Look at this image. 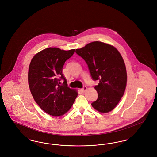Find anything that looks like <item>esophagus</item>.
<instances>
[{"mask_svg":"<svg viewBox=\"0 0 157 157\" xmlns=\"http://www.w3.org/2000/svg\"><path fill=\"white\" fill-rule=\"evenodd\" d=\"M87 90V87L86 86H84L82 88H81V91H82V92H85L86 90Z\"/></svg>","mask_w":157,"mask_h":157,"instance_id":"obj_1","label":"esophagus"}]
</instances>
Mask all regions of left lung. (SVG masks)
<instances>
[{
  "label": "left lung",
  "instance_id": "left-lung-1",
  "mask_svg": "<svg viewBox=\"0 0 157 157\" xmlns=\"http://www.w3.org/2000/svg\"><path fill=\"white\" fill-rule=\"evenodd\" d=\"M75 52L86 62L92 79L99 81L95 86L98 97L92 106L101 113L111 111L123 97L127 85L126 67L121 55L113 46L98 41Z\"/></svg>",
  "mask_w": 157,
  "mask_h": 157
}]
</instances>
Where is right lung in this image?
<instances>
[{
    "label": "right lung",
    "mask_w": 157,
    "mask_h": 157,
    "mask_svg": "<svg viewBox=\"0 0 157 157\" xmlns=\"http://www.w3.org/2000/svg\"><path fill=\"white\" fill-rule=\"evenodd\" d=\"M74 52L48 48L37 53L30 62L28 83L31 94L40 108L54 117L67 113L78 96L76 90L67 87L62 74L65 62ZM61 80H64L62 84Z\"/></svg>",
    "instance_id": "right-lung-1"
}]
</instances>
